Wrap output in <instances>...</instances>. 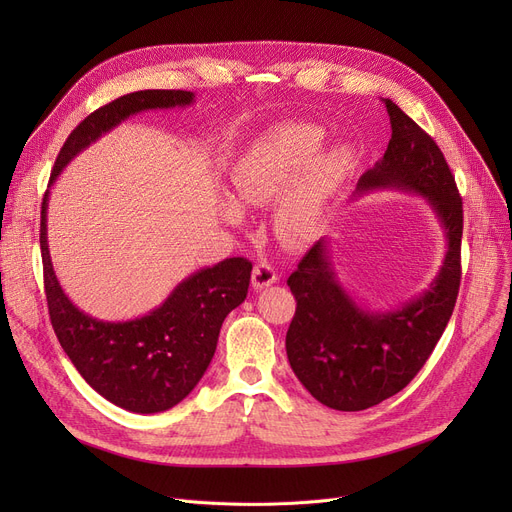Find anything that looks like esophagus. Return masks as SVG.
I'll use <instances>...</instances> for the list:
<instances>
[{
  "instance_id": "obj_1",
  "label": "esophagus",
  "mask_w": 512,
  "mask_h": 512,
  "mask_svg": "<svg viewBox=\"0 0 512 512\" xmlns=\"http://www.w3.org/2000/svg\"><path fill=\"white\" fill-rule=\"evenodd\" d=\"M278 282V272L267 261H257V265L253 267V286L257 290L267 288Z\"/></svg>"
}]
</instances>
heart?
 <instances>
[{
    "label": "heart",
    "mask_w": 512,
    "mask_h": 512,
    "mask_svg": "<svg viewBox=\"0 0 512 512\" xmlns=\"http://www.w3.org/2000/svg\"><path fill=\"white\" fill-rule=\"evenodd\" d=\"M326 132L303 120H284L249 143L232 168V197L222 213L240 220V205L276 201L272 230L288 247H305L326 226L332 195L344 180L351 153L322 151Z\"/></svg>",
    "instance_id": "heart-1"
}]
</instances>
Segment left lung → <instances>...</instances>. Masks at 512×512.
I'll return each mask as SVG.
<instances>
[{
    "mask_svg": "<svg viewBox=\"0 0 512 512\" xmlns=\"http://www.w3.org/2000/svg\"><path fill=\"white\" fill-rule=\"evenodd\" d=\"M392 139L357 193L419 195L446 238L432 284L396 309L373 311L340 284L330 242L317 240L288 278L297 313L286 332L288 363L321 405L363 411L405 388L436 348L461 284L463 201L440 147L396 103L384 99Z\"/></svg>",
    "mask_w": 512,
    "mask_h": 512,
    "instance_id": "obj_1",
    "label": "left lung"
}]
</instances>
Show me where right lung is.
Listing matches in <instances>:
<instances>
[{
  "label": "right lung",
  "mask_w": 512,
  "mask_h": 512,
  "mask_svg": "<svg viewBox=\"0 0 512 512\" xmlns=\"http://www.w3.org/2000/svg\"><path fill=\"white\" fill-rule=\"evenodd\" d=\"M195 103L191 91H137L99 107L66 139L49 186L70 161L120 126L149 110ZM47 203L41 205V257L53 332L85 382L116 407L161 413L195 390L207 371L226 315L247 299L253 265L230 257L184 278L159 307L126 321H103L80 311L53 272L47 242Z\"/></svg>",
  "instance_id": "obj_1"
}]
</instances>
